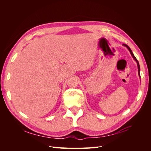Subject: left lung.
I'll list each match as a JSON object with an SVG mask.
<instances>
[{
    "label": "left lung",
    "mask_w": 151,
    "mask_h": 151,
    "mask_svg": "<svg viewBox=\"0 0 151 151\" xmlns=\"http://www.w3.org/2000/svg\"><path fill=\"white\" fill-rule=\"evenodd\" d=\"M123 45H124V46H125L128 49H129V50L130 51V53H131V55H132V57H133L134 58V60L137 62V66H138V69H139V70H138V72H139V76L140 77V65H139V62H138V60H137V58H135V57L134 56V55L133 54V53H132V50H131V49L129 48V47L128 46V45H125V44H123Z\"/></svg>",
    "instance_id": "1"
}]
</instances>
